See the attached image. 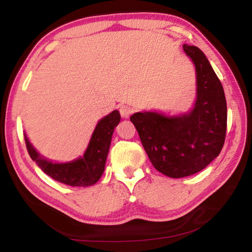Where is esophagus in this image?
I'll return each instance as SVG.
<instances>
[{"instance_id": "34e87169", "label": "esophagus", "mask_w": 252, "mask_h": 252, "mask_svg": "<svg viewBox=\"0 0 252 252\" xmlns=\"http://www.w3.org/2000/svg\"><path fill=\"white\" fill-rule=\"evenodd\" d=\"M132 112H133V109H132L131 106H129V105H121L120 106V114L122 118H126V119L129 118L132 114Z\"/></svg>"}]
</instances>
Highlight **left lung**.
Instances as JSON below:
<instances>
[{
	"label": "left lung",
	"mask_w": 252,
	"mask_h": 252,
	"mask_svg": "<svg viewBox=\"0 0 252 252\" xmlns=\"http://www.w3.org/2000/svg\"><path fill=\"white\" fill-rule=\"evenodd\" d=\"M183 51L197 74L193 109L173 117L159 112L130 117L153 167L170 178L188 177L206 168L219 156L227 131L222 84L201 50L185 44Z\"/></svg>",
	"instance_id": "1"
}]
</instances>
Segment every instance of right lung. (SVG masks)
<instances>
[{"mask_svg": "<svg viewBox=\"0 0 252 252\" xmlns=\"http://www.w3.org/2000/svg\"><path fill=\"white\" fill-rule=\"evenodd\" d=\"M121 116L114 110L97 122L83 157L65 163H57L42 157L25 136V144L30 157L36 162L44 173L59 182L71 187H88L99 181L104 171L111 139Z\"/></svg>", "mask_w": 252, "mask_h": 252, "instance_id": "right-lung-1", "label": "right lung"}]
</instances>
